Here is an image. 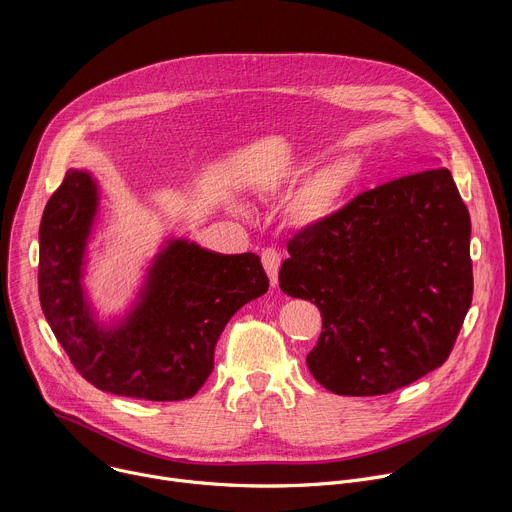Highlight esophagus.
<instances>
[{
	"label": "esophagus",
	"mask_w": 512,
	"mask_h": 512,
	"mask_svg": "<svg viewBox=\"0 0 512 512\" xmlns=\"http://www.w3.org/2000/svg\"><path fill=\"white\" fill-rule=\"evenodd\" d=\"M261 261H263V267L269 275L271 285L275 287L277 285V271H279V265H281V253L273 247H267V249L261 251Z\"/></svg>",
	"instance_id": "1"
}]
</instances>
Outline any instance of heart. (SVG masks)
I'll use <instances>...</instances> for the list:
<instances>
[{
    "label": "heart",
    "mask_w": 512,
    "mask_h": 512,
    "mask_svg": "<svg viewBox=\"0 0 512 512\" xmlns=\"http://www.w3.org/2000/svg\"><path fill=\"white\" fill-rule=\"evenodd\" d=\"M356 178V166L348 160L334 162L316 172L302 194V208L306 214L320 216L336 206Z\"/></svg>",
    "instance_id": "obj_1"
}]
</instances>
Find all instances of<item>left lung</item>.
Instances as JSON below:
<instances>
[{
	"label": "left lung",
	"instance_id": "8db88e82",
	"mask_svg": "<svg viewBox=\"0 0 512 512\" xmlns=\"http://www.w3.org/2000/svg\"><path fill=\"white\" fill-rule=\"evenodd\" d=\"M287 253L279 287L322 314L306 362L324 389L387 395L448 360L474 291L470 214L448 168L358 194Z\"/></svg>",
	"mask_w": 512,
	"mask_h": 512
}]
</instances>
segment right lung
Segmentation results:
<instances>
[{
  "label": "right lung",
  "instance_id": "1",
  "mask_svg": "<svg viewBox=\"0 0 512 512\" xmlns=\"http://www.w3.org/2000/svg\"><path fill=\"white\" fill-rule=\"evenodd\" d=\"M97 210V180L70 168L40 223L42 312L70 362L97 389L148 401L190 399L212 373L214 346L229 320L269 289L261 259L172 239L154 257L135 308L103 326L81 281Z\"/></svg>",
  "mask_w": 512,
  "mask_h": 512
}]
</instances>
